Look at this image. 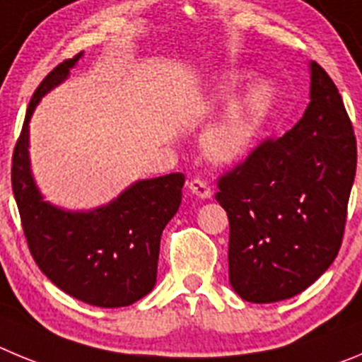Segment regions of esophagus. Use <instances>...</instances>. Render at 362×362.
Wrapping results in <instances>:
<instances>
[{
  "instance_id": "34e87169",
  "label": "esophagus",
  "mask_w": 362,
  "mask_h": 362,
  "mask_svg": "<svg viewBox=\"0 0 362 362\" xmlns=\"http://www.w3.org/2000/svg\"><path fill=\"white\" fill-rule=\"evenodd\" d=\"M187 185H189V191H191L193 194H197L198 198H202V200L211 198V187L207 185V182L202 180V178H193Z\"/></svg>"
}]
</instances>
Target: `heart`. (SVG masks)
<instances>
[{"label": "heart", "instance_id": "obj_1", "mask_svg": "<svg viewBox=\"0 0 362 362\" xmlns=\"http://www.w3.org/2000/svg\"><path fill=\"white\" fill-rule=\"evenodd\" d=\"M242 76L223 81L216 86L214 99L223 100L233 92L234 83ZM276 99V88L269 79H259L234 97L226 113L204 135V151L218 164L242 160L258 141L259 132Z\"/></svg>", "mask_w": 362, "mask_h": 362}]
</instances>
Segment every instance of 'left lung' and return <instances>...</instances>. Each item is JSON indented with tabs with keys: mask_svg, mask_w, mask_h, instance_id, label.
Masks as SVG:
<instances>
[{
	"mask_svg": "<svg viewBox=\"0 0 362 362\" xmlns=\"http://www.w3.org/2000/svg\"><path fill=\"white\" fill-rule=\"evenodd\" d=\"M354 128L334 81L310 63L298 124L218 180L229 216V281L250 303L294 298L332 265L356 178Z\"/></svg>",
	"mask_w": 362,
	"mask_h": 362,
	"instance_id": "obj_1",
	"label": "left lung"
}]
</instances>
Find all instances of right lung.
Returning <instances> with one entry per match:
<instances>
[{"instance_id":"obj_1","label":"right lung","mask_w":362,"mask_h":362,"mask_svg":"<svg viewBox=\"0 0 362 362\" xmlns=\"http://www.w3.org/2000/svg\"><path fill=\"white\" fill-rule=\"evenodd\" d=\"M81 57L83 52L55 66L32 95L12 157V191L28 249L50 281L93 307H128L157 283L162 230L180 207L185 177L136 180L90 211L63 209L45 200L32 175L28 124L39 100L68 79Z\"/></svg>"}]
</instances>
